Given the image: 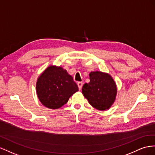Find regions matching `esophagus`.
<instances>
[{"instance_id": "obj_1", "label": "esophagus", "mask_w": 155, "mask_h": 155, "mask_svg": "<svg viewBox=\"0 0 155 155\" xmlns=\"http://www.w3.org/2000/svg\"><path fill=\"white\" fill-rule=\"evenodd\" d=\"M77 85H78V86L79 90H81L82 87V85H83V83H82V82H78L77 83Z\"/></svg>"}]
</instances>
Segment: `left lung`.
Masks as SVG:
<instances>
[{
    "mask_svg": "<svg viewBox=\"0 0 155 155\" xmlns=\"http://www.w3.org/2000/svg\"><path fill=\"white\" fill-rule=\"evenodd\" d=\"M90 82L82 86L83 96L94 108L99 110L109 109L113 105L117 94L116 82L110 74L101 71H92Z\"/></svg>",
    "mask_w": 155,
    "mask_h": 155,
    "instance_id": "1",
    "label": "left lung"
}]
</instances>
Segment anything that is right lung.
Returning a JSON list of instances; mask_svg holds the SVG:
<instances>
[{"label": "right lung", "instance_id": "obj_1", "mask_svg": "<svg viewBox=\"0 0 155 155\" xmlns=\"http://www.w3.org/2000/svg\"><path fill=\"white\" fill-rule=\"evenodd\" d=\"M77 91L78 87L72 76L60 66H48L37 81L38 100L44 106L51 109L61 107Z\"/></svg>", "mask_w": 155, "mask_h": 155}]
</instances>
